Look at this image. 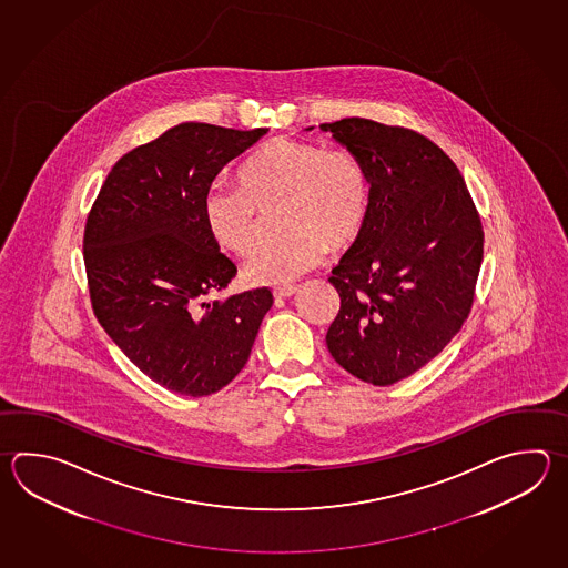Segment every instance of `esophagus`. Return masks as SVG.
<instances>
[{"mask_svg":"<svg viewBox=\"0 0 568 568\" xmlns=\"http://www.w3.org/2000/svg\"><path fill=\"white\" fill-rule=\"evenodd\" d=\"M295 293H297V287H293V285H285V287H277L273 291L275 300H287V297H293Z\"/></svg>","mask_w":568,"mask_h":568,"instance_id":"1","label":"esophagus"}]
</instances>
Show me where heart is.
Masks as SVG:
<instances>
[{
    "label": "heart",
    "mask_w": 568,
    "mask_h": 568,
    "mask_svg": "<svg viewBox=\"0 0 568 568\" xmlns=\"http://www.w3.org/2000/svg\"><path fill=\"white\" fill-rule=\"evenodd\" d=\"M241 184H214L204 219L216 243L234 255L253 253L266 212L278 209L285 232L244 265L251 285H283L312 271L327 253L356 243L368 216V180L346 150L313 141H266L243 163Z\"/></svg>",
    "instance_id": "obj_1"
}]
</instances>
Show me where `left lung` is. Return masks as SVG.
<instances>
[{"mask_svg":"<svg viewBox=\"0 0 568 568\" xmlns=\"http://www.w3.org/2000/svg\"><path fill=\"white\" fill-rule=\"evenodd\" d=\"M320 129L362 163L371 185L364 231L329 277L339 312L325 344L352 376L390 386L435 358L467 320L481 221L457 165L417 131L359 116Z\"/></svg>","mask_w":568,"mask_h":568,"instance_id":"1","label":"left lung"}]
</instances>
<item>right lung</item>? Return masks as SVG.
Listing matches in <instances>:
<instances>
[{
  "mask_svg": "<svg viewBox=\"0 0 568 568\" xmlns=\"http://www.w3.org/2000/svg\"><path fill=\"white\" fill-rule=\"evenodd\" d=\"M268 129L182 123L129 151L106 175L84 229L94 315L143 374L184 396H209L243 371L271 291L226 290L236 266L204 219L222 168Z\"/></svg>",
  "mask_w": 568,
  "mask_h": 568,
  "instance_id": "obj_1",
  "label": "right lung"
}]
</instances>
